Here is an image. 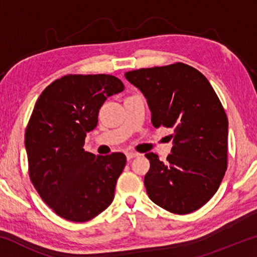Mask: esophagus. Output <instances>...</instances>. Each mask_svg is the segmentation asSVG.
I'll return each instance as SVG.
<instances>
[{
  "label": "esophagus",
  "instance_id": "obj_1",
  "mask_svg": "<svg viewBox=\"0 0 257 257\" xmlns=\"http://www.w3.org/2000/svg\"><path fill=\"white\" fill-rule=\"evenodd\" d=\"M141 154L139 153H136V152H127L125 153V156H127V160H132L134 158H137V156H139Z\"/></svg>",
  "mask_w": 257,
  "mask_h": 257
}]
</instances>
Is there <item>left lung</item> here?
Wrapping results in <instances>:
<instances>
[{
	"instance_id": "8db88e82",
	"label": "left lung",
	"mask_w": 257,
	"mask_h": 257,
	"mask_svg": "<svg viewBox=\"0 0 257 257\" xmlns=\"http://www.w3.org/2000/svg\"><path fill=\"white\" fill-rule=\"evenodd\" d=\"M147 99L152 123L173 129L167 162L146 153L151 168L144 184L152 202L188 214L216 193L228 164V118L203 73L185 63L124 73Z\"/></svg>"
}]
</instances>
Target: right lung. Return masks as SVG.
Instances as JSON below:
<instances>
[{"instance_id": "1", "label": "right lung", "mask_w": 257, "mask_h": 257, "mask_svg": "<svg viewBox=\"0 0 257 257\" xmlns=\"http://www.w3.org/2000/svg\"><path fill=\"white\" fill-rule=\"evenodd\" d=\"M123 89L111 75H68L47 86L35 104L25 134L29 177L63 219L86 222L114 198L125 155L96 156L82 146L105 99Z\"/></svg>"}]
</instances>
